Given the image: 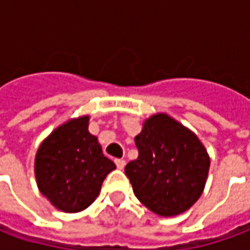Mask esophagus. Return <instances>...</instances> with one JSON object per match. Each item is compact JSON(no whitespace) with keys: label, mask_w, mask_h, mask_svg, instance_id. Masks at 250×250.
<instances>
[{"label":"esophagus","mask_w":250,"mask_h":250,"mask_svg":"<svg viewBox=\"0 0 250 250\" xmlns=\"http://www.w3.org/2000/svg\"><path fill=\"white\" fill-rule=\"evenodd\" d=\"M115 163H116V167L119 168V169H123L125 166V161L123 160V159H116L115 160Z\"/></svg>","instance_id":"34e87169"}]
</instances>
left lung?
Returning <instances> with one entry per match:
<instances>
[{
  "label": "left lung",
  "instance_id": "obj_1",
  "mask_svg": "<svg viewBox=\"0 0 250 250\" xmlns=\"http://www.w3.org/2000/svg\"><path fill=\"white\" fill-rule=\"evenodd\" d=\"M138 157L125 166L134 194L159 216H175L200 198L209 156L196 134L166 113L145 120L135 137Z\"/></svg>",
  "mask_w": 250,
  "mask_h": 250
}]
</instances>
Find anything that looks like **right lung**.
Segmentation results:
<instances>
[{"label":"right lung","mask_w":250,"mask_h":250,"mask_svg":"<svg viewBox=\"0 0 250 250\" xmlns=\"http://www.w3.org/2000/svg\"><path fill=\"white\" fill-rule=\"evenodd\" d=\"M89 116L71 119L43 139L35 156L40 191L57 209L75 213L100 194L104 179L116 166L89 132Z\"/></svg>","instance_id":"1"}]
</instances>
